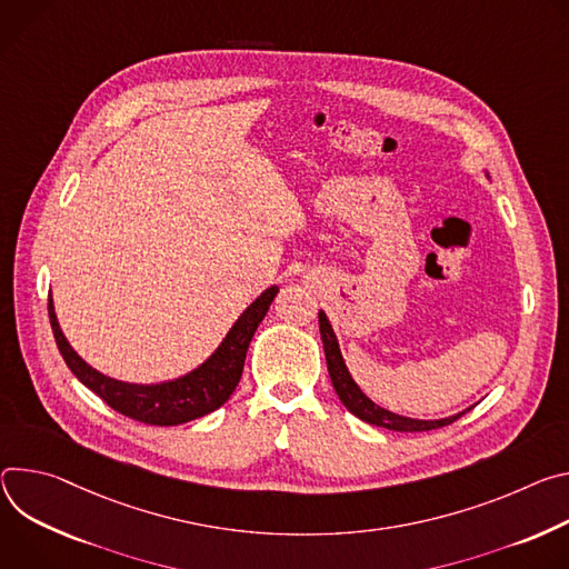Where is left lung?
<instances>
[{
  "instance_id": "1",
  "label": "left lung",
  "mask_w": 569,
  "mask_h": 569,
  "mask_svg": "<svg viewBox=\"0 0 569 569\" xmlns=\"http://www.w3.org/2000/svg\"><path fill=\"white\" fill-rule=\"evenodd\" d=\"M319 328H321V339H323V348H326V361H328V370H330V380L332 387L339 396V400L346 405V409L350 413H355L359 420L370 422L375 427H385V429H393V431H429V429H438V427H446L452 425L455 420H459L466 411L443 418V420H416V418H407V416H398L391 413L382 407H377L372 400H368L361 389L355 385V380L350 377L337 337L332 332V326L328 321V317L323 311H319Z\"/></svg>"
}]
</instances>
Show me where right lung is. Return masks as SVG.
<instances>
[{"mask_svg":"<svg viewBox=\"0 0 569 569\" xmlns=\"http://www.w3.org/2000/svg\"><path fill=\"white\" fill-rule=\"evenodd\" d=\"M276 296L278 287H269L241 313L237 323L226 335V339L221 341V346L206 363H201L192 372L178 377V380L162 385H129L101 375L99 370L88 366L68 343L66 335H62L58 326L51 296L47 309L56 346L81 385H86L92 393H97L108 407H112L121 416H129L147 425L171 427L219 409L232 396L241 380L243 359L250 339L267 317L269 305Z\"/></svg>","mask_w":569,"mask_h":569,"instance_id":"add662e5","label":"right lung"}]
</instances>
